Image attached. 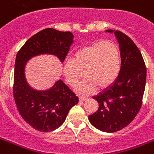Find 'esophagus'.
Returning <instances> with one entry per match:
<instances>
[{"instance_id": "34e87169", "label": "esophagus", "mask_w": 154, "mask_h": 154, "mask_svg": "<svg viewBox=\"0 0 154 154\" xmlns=\"http://www.w3.org/2000/svg\"><path fill=\"white\" fill-rule=\"evenodd\" d=\"M88 97H82V96H80L79 97V100L82 101H87L88 100Z\"/></svg>"}]
</instances>
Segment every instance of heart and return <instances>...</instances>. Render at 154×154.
<instances>
[{
	"label": "heart",
	"instance_id": "1",
	"mask_svg": "<svg viewBox=\"0 0 154 154\" xmlns=\"http://www.w3.org/2000/svg\"><path fill=\"white\" fill-rule=\"evenodd\" d=\"M121 69V55L118 47L113 42L105 41L95 42L80 49L63 66L66 82L75 86L82 77L83 81L76 87L81 94H89L96 89L110 86L118 77Z\"/></svg>",
	"mask_w": 154,
	"mask_h": 154
}]
</instances>
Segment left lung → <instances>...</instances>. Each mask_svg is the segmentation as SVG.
<instances>
[{"label": "left lung", "instance_id": "left-lung-1", "mask_svg": "<svg viewBox=\"0 0 154 154\" xmlns=\"http://www.w3.org/2000/svg\"><path fill=\"white\" fill-rule=\"evenodd\" d=\"M114 33L121 51L119 74L111 86L94 97L99 108L89 116L94 127L108 133L119 131L134 119L142 105L146 82V66L139 49L122 32Z\"/></svg>", "mask_w": 154, "mask_h": 154}]
</instances>
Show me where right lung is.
I'll return each instance as SVG.
<instances>
[{
    "instance_id": "1",
    "label": "right lung",
    "mask_w": 154,
    "mask_h": 154,
    "mask_svg": "<svg viewBox=\"0 0 154 154\" xmlns=\"http://www.w3.org/2000/svg\"><path fill=\"white\" fill-rule=\"evenodd\" d=\"M73 35L48 28L25 42L16 57L13 93L20 115L30 126L42 132L53 131L65 122L70 109L78 103V97L59 80L46 91H36L26 83L25 63L42 53L57 55L61 61L69 51Z\"/></svg>"
}]
</instances>
